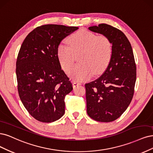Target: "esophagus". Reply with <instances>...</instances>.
<instances>
[{"mask_svg": "<svg viewBox=\"0 0 153 153\" xmlns=\"http://www.w3.org/2000/svg\"><path fill=\"white\" fill-rule=\"evenodd\" d=\"M79 85H81V83L80 82H74L73 83H72V86H73V88H75L76 87H77V86H79Z\"/></svg>", "mask_w": 153, "mask_h": 153, "instance_id": "34e87169", "label": "esophagus"}]
</instances>
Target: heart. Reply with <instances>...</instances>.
Here are the masks:
<instances>
[{
	"mask_svg": "<svg viewBox=\"0 0 153 153\" xmlns=\"http://www.w3.org/2000/svg\"><path fill=\"white\" fill-rule=\"evenodd\" d=\"M69 46L64 42L59 44L57 56L63 69L68 72L73 65L76 56L80 63L69 72L74 81L81 82L93 75L99 74L109 65L112 55L110 39L104 36H97L86 30H80L68 39Z\"/></svg>",
	"mask_w": 153,
	"mask_h": 153,
	"instance_id": "obj_1",
	"label": "heart"
}]
</instances>
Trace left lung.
<instances>
[{
    "instance_id": "obj_1",
    "label": "left lung",
    "mask_w": 153,
    "mask_h": 153,
    "mask_svg": "<svg viewBox=\"0 0 153 153\" xmlns=\"http://www.w3.org/2000/svg\"><path fill=\"white\" fill-rule=\"evenodd\" d=\"M110 39L111 62L103 74L85 85L87 113L93 120L111 122L130 105L134 93L136 65L131 44L120 30L102 23L88 28Z\"/></svg>"
}]
</instances>
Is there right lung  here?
<instances>
[{
	"mask_svg": "<svg viewBox=\"0 0 153 153\" xmlns=\"http://www.w3.org/2000/svg\"><path fill=\"white\" fill-rule=\"evenodd\" d=\"M78 28L44 25L29 33L22 44L16 63L18 94L37 121L53 122L65 113L64 99L73 88L62 69L57 49L64 38Z\"/></svg>",
	"mask_w": 153,
	"mask_h": 153,
	"instance_id": "right-lung-1",
	"label": "right lung"
}]
</instances>
